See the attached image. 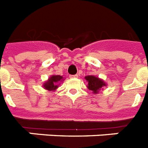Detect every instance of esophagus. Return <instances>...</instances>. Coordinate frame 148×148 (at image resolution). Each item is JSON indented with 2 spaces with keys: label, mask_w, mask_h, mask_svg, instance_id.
Segmentation results:
<instances>
[{
  "label": "esophagus",
  "mask_w": 148,
  "mask_h": 148,
  "mask_svg": "<svg viewBox=\"0 0 148 148\" xmlns=\"http://www.w3.org/2000/svg\"><path fill=\"white\" fill-rule=\"evenodd\" d=\"M79 77V75L76 74V75H71L70 78H73V79H75V78H78Z\"/></svg>",
  "instance_id": "34e87169"
}]
</instances>
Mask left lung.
Listing matches in <instances>:
<instances>
[{
    "label": "left lung",
    "instance_id": "1",
    "mask_svg": "<svg viewBox=\"0 0 148 148\" xmlns=\"http://www.w3.org/2000/svg\"><path fill=\"white\" fill-rule=\"evenodd\" d=\"M85 79L88 82V88L89 90L92 91L94 94H98L102 87L106 86V83L103 80L95 75H86Z\"/></svg>",
    "mask_w": 148,
    "mask_h": 148
}]
</instances>
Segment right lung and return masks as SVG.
I'll return each mask as SVG.
<instances>
[{"label": "right lung", "instance_id": "add662e5", "mask_svg": "<svg viewBox=\"0 0 148 148\" xmlns=\"http://www.w3.org/2000/svg\"><path fill=\"white\" fill-rule=\"evenodd\" d=\"M63 79V77L60 75H52L47 82L43 83V87L48 91H55L58 88V86Z\"/></svg>", "mask_w": 148, "mask_h": 148}]
</instances>
